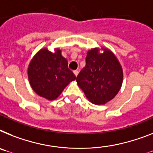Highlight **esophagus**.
Instances as JSON below:
<instances>
[{
	"instance_id": "obj_1",
	"label": "esophagus",
	"mask_w": 153,
	"mask_h": 153,
	"mask_svg": "<svg viewBox=\"0 0 153 153\" xmlns=\"http://www.w3.org/2000/svg\"><path fill=\"white\" fill-rule=\"evenodd\" d=\"M73 73H74L75 76H77V75H78V74H79V71H78L77 70H75V71H73Z\"/></svg>"
}]
</instances>
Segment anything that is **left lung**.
I'll return each mask as SVG.
<instances>
[{
	"label": "left lung",
	"instance_id": "8db88e82",
	"mask_svg": "<svg viewBox=\"0 0 153 153\" xmlns=\"http://www.w3.org/2000/svg\"><path fill=\"white\" fill-rule=\"evenodd\" d=\"M123 77L122 67L114 53L108 48L96 47L87 52L85 66L76 82L91 102L103 105L117 96Z\"/></svg>",
	"mask_w": 153,
	"mask_h": 153
}]
</instances>
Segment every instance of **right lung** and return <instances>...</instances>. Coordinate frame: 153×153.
<instances>
[{
	"mask_svg": "<svg viewBox=\"0 0 153 153\" xmlns=\"http://www.w3.org/2000/svg\"><path fill=\"white\" fill-rule=\"evenodd\" d=\"M28 79L33 90L41 97L54 100L76 77L68 67L61 51L53 52L42 48L36 53L28 67Z\"/></svg>",
	"mask_w": 153,
	"mask_h": 153,
	"instance_id": "add662e5",
	"label": "right lung"
}]
</instances>
